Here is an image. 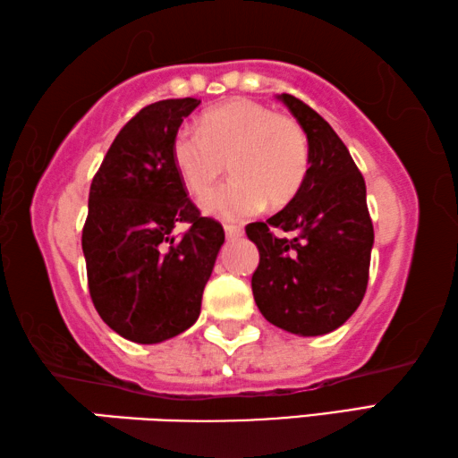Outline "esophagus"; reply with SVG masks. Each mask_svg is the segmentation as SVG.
<instances>
[{"label":"esophagus","instance_id":"esophagus-1","mask_svg":"<svg viewBox=\"0 0 458 458\" xmlns=\"http://www.w3.org/2000/svg\"><path fill=\"white\" fill-rule=\"evenodd\" d=\"M243 233V227H239V225H225V235H227V239H239Z\"/></svg>","mask_w":458,"mask_h":458}]
</instances>
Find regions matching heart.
I'll return each instance as SVG.
<instances>
[{
    "instance_id": "1",
    "label": "heart",
    "mask_w": 458,
    "mask_h": 458,
    "mask_svg": "<svg viewBox=\"0 0 458 458\" xmlns=\"http://www.w3.org/2000/svg\"><path fill=\"white\" fill-rule=\"evenodd\" d=\"M173 163L192 197L203 199L226 172L236 179L203 200L205 213L242 221L263 207L298 195L310 168V142L298 120L266 104L233 98L207 110L199 131L182 128L173 140Z\"/></svg>"
}]
</instances>
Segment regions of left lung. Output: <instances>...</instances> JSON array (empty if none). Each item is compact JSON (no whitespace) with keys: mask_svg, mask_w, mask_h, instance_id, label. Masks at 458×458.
<instances>
[{"mask_svg":"<svg viewBox=\"0 0 458 458\" xmlns=\"http://www.w3.org/2000/svg\"><path fill=\"white\" fill-rule=\"evenodd\" d=\"M310 142V168L290 203L266 223L245 227L258 245L255 303L269 324L298 335H322L358 310L368 285L374 227L366 182L346 144L326 120L292 94H279ZM276 228L293 240H279Z\"/></svg>","mask_w":458,"mask_h":458,"instance_id":"1","label":"left lung"}]
</instances>
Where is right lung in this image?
Instances as JSON below:
<instances>
[{
  "instance_id": "1",
  "label": "right lung",
  "mask_w": 458,
  "mask_h": 458,
  "mask_svg": "<svg viewBox=\"0 0 458 458\" xmlns=\"http://www.w3.org/2000/svg\"><path fill=\"white\" fill-rule=\"evenodd\" d=\"M200 104L171 98L144 106L116 134L94 174L82 229L88 290L118 335L158 344L197 322L203 290L225 242L200 216L173 163V140ZM184 222L188 231H172Z\"/></svg>"
}]
</instances>
